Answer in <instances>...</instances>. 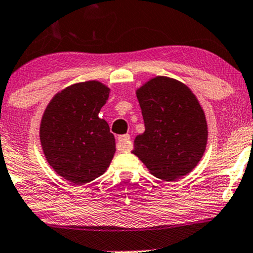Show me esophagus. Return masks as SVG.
Returning a JSON list of instances; mask_svg holds the SVG:
<instances>
[{
  "instance_id": "esophagus-1",
  "label": "esophagus",
  "mask_w": 253,
  "mask_h": 253,
  "mask_svg": "<svg viewBox=\"0 0 253 253\" xmlns=\"http://www.w3.org/2000/svg\"><path fill=\"white\" fill-rule=\"evenodd\" d=\"M119 140V150H121L123 152H128L132 149V144H130V135L129 134H124L120 135L118 138Z\"/></svg>"
}]
</instances>
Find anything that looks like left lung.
Returning a JSON list of instances; mask_svg holds the SVG:
<instances>
[{
    "instance_id": "obj_1",
    "label": "left lung",
    "mask_w": 253,
    "mask_h": 253,
    "mask_svg": "<svg viewBox=\"0 0 253 253\" xmlns=\"http://www.w3.org/2000/svg\"><path fill=\"white\" fill-rule=\"evenodd\" d=\"M145 132L135 136L132 152L153 176L177 181L196 167L207 145V123L187 85L156 77L136 91Z\"/></svg>"
}]
</instances>
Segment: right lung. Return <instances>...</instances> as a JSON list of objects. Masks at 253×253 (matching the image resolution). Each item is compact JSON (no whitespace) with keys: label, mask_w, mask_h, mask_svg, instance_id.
Listing matches in <instances>:
<instances>
[{"label":"right lung","mask_w":253,"mask_h":253,"mask_svg":"<svg viewBox=\"0 0 253 253\" xmlns=\"http://www.w3.org/2000/svg\"><path fill=\"white\" fill-rule=\"evenodd\" d=\"M108 96L102 83H77L58 92L42 115L40 141L46 159L58 175L75 184L102 175L114 156V135L98 118Z\"/></svg>","instance_id":"add662e5"}]
</instances>
